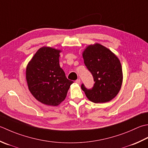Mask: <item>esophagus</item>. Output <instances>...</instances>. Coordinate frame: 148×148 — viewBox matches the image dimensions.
<instances>
[{
    "label": "esophagus",
    "instance_id": "obj_1",
    "mask_svg": "<svg viewBox=\"0 0 148 148\" xmlns=\"http://www.w3.org/2000/svg\"><path fill=\"white\" fill-rule=\"evenodd\" d=\"M76 83L77 84H79V83H81V80H80V79H76Z\"/></svg>",
    "mask_w": 148,
    "mask_h": 148
}]
</instances>
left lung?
<instances>
[{
    "mask_svg": "<svg viewBox=\"0 0 148 148\" xmlns=\"http://www.w3.org/2000/svg\"><path fill=\"white\" fill-rule=\"evenodd\" d=\"M83 58L95 82L91 89L82 85L86 97L95 103H106L114 99L123 83L122 66L118 58L99 43L88 45L83 51Z\"/></svg>",
    "mask_w": 148,
    "mask_h": 148,
    "instance_id": "8db88e82",
    "label": "left lung"
}]
</instances>
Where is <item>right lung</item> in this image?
Listing matches in <instances>:
<instances>
[{
    "label": "right lung",
    "instance_id": "right-lung-1",
    "mask_svg": "<svg viewBox=\"0 0 148 148\" xmlns=\"http://www.w3.org/2000/svg\"><path fill=\"white\" fill-rule=\"evenodd\" d=\"M60 50L39 49L26 68V80L32 95L44 105L58 106L64 101L72 81L60 67Z\"/></svg>",
    "mask_w": 148,
    "mask_h": 148
}]
</instances>
